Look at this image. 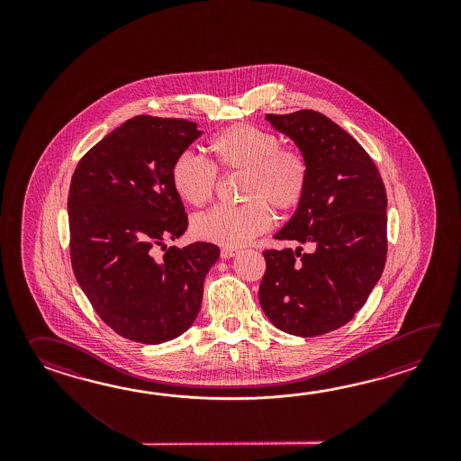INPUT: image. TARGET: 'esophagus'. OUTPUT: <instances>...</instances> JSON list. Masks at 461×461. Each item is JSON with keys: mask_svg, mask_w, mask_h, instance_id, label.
Wrapping results in <instances>:
<instances>
[{"mask_svg": "<svg viewBox=\"0 0 461 461\" xmlns=\"http://www.w3.org/2000/svg\"><path fill=\"white\" fill-rule=\"evenodd\" d=\"M237 254H239V250L232 249V247H226V249L221 250V257H222V258H232V257H235Z\"/></svg>", "mask_w": 461, "mask_h": 461, "instance_id": "esophagus-1", "label": "esophagus"}]
</instances>
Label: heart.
Here are the masks:
<instances>
[{
  "mask_svg": "<svg viewBox=\"0 0 461 461\" xmlns=\"http://www.w3.org/2000/svg\"><path fill=\"white\" fill-rule=\"evenodd\" d=\"M212 163L185 151L171 167V185L189 206L201 207L214 196L217 169L245 173L244 206H217L193 221V232L212 244L240 247L272 224L270 206L292 211L300 204L308 183V167L300 153L282 148L280 138L250 123H235L209 143Z\"/></svg>",
  "mask_w": 461,
  "mask_h": 461,
  "instance_id": "b5f03b06",
  "label": "heart"
}]
</instances>
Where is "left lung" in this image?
<instances>
[{
  "label": "left lung",
  "instance_id": "left-lung-1",
  "mask_svg": "<svg viewBox=\"0 0 461 461\" xmlns=\"http://www.w3.org/2000/svg\"><path fill=\"white\" fill-rule=\"evenodd\" d=\"M300 149L308 183L275 239L310 244L265 250L258 302L285 333L312 338L353 320L379 282L387 255V196L364 148L314 110L265 115Z\"/></svg>",
  "mask_w": 461,
  "mask_h": 461
}]
</instances>
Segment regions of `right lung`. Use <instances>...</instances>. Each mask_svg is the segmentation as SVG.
<instances>
[{
	"label": "right lung",
	"instance_id": "add662e5",
	"mask_svg": "<svg viewBox=\"0 0 461 461\" xmlns=\"http://www.w3.org/2000/svg\"><path fill=\"white\" fill-rule=\"evenodd\" d=\"M201 135L185 118H130L78 161L70 181L77 284L105 324L137 343H165L189 330L221 254L209 242L167 249L187 229L171 167Z\"/></svg>",
	"mask_w": 461,
	"mask_h": 461
}]
</instances>
